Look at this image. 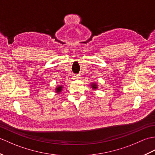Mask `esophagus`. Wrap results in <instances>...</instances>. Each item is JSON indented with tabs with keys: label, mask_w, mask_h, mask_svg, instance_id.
I'll use <instances>...</instances> for the list:
<instances>
[{
	"label": "esophagus",
	"mask_w": 155,
	"mask_h": 155,
	"mask_svg": "<svg viewBox=\"0 0 155 155\" xmlns=\"http://www.w3.org/2000/svg\"><path fill=\"white\" fill-rule=\"evenodd\" d=\"M73 78H74V79H79V78H80L79 75H77V74L74 75L73 76Z\"/></svg>",
	"instance_id": "34e87169"
}]
</instances>
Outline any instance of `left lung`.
Instances as JSON below:
<instances>
[{"mask_svg": "<svg viewBox=\"0 0 155 155\" xmlns=\"http://www.w3.org/2000/svg\"><path fill=\"white\" fill-rule=\"evenodd\" d=\"M91 87H93V89H96V88H97V84H91Z\"/></svg>", "mask_w": 155, "mask_h": 155, "instance_id": "obj_1", "label": "left lung"}]
</instances>
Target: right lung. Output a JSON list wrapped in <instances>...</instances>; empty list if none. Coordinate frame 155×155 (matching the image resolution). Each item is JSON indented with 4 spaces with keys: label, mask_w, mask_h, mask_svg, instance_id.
<instances>
[{
    "label": "right lung",
    "mask_w": 155,
    "mask_h": 155,
    "mask_svg": "<svg viewBox=\"0 0 155 155\" xmlns=\"http://www.w3.org/2000/svg\"><path fill=\"white\" fill-rule=\"evenodd\" d=\"M61 88H62V87H61V86L58 87V88H56V92H57V93H60V92H61V90H62Z\"/></svg>",
    "instance_id": "obj_1"
}]
</instances>
